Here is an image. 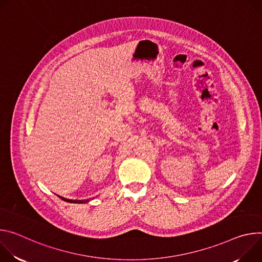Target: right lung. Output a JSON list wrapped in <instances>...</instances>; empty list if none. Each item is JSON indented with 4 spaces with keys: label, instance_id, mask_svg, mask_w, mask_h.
<instances>
[{
    "label": "right lung",
    "instance_id": "add662e5",
    "mask_svg": "<svg viewBox=\"0 0 262 262\" xmlns=\"http://www.w3.org/2000/svg\"><path fill=\"white\" fill-rule=\"evenodd\" d=\"M59 198H60L61 200L66 201V202H70V203H78V204H82V203H86V202H89V201H90V200H70V199H66V198L60 196V195H59Z\"/></svg>",
    "mask_w": 262,
    "mask_h": 262
}]
</instances>
